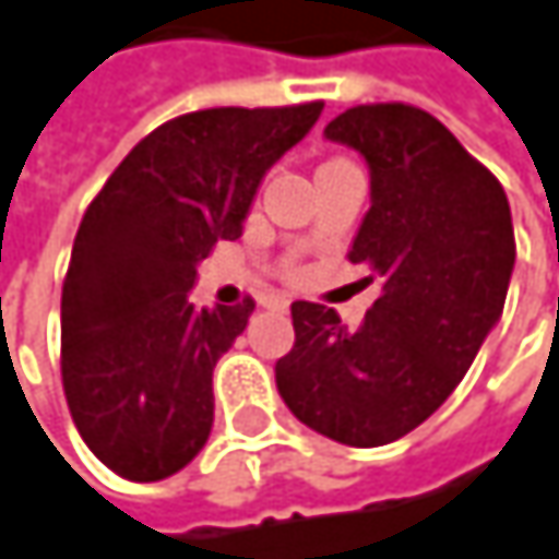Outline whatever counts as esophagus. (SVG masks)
<instances>
[{"label": "esophagus", "mask_w": 559, "mask_h": 559, "mask_svg": "<svg viewBox=\"0 0 559 559\" xmlns=\"http://www.w3.org/2000/svg\"><path fill=\"white\" fill-rule=\"evenodd\" d=\"M287 304H290L287 294H269V297H262V307H287Z\"/></svg>", "instance_id": "34e87169"}]
</instances>
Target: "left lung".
I'll return each mask as SVG.
<instances>
[{"label":"left lung","mask_w":559,"mask_h":559,"mask_svg":"<svg viewBox=\"0 0 559 559\" xmlns=\"http://www.w3.org/2000/svg\"><path fill=\"white\" fill-rule=\"evenodd\" d=\"M326 139L369 162L372 206L346 259L369 265L385 290L353 333L333 307L294 300V349L275 379L310 430L382 447L450 397L502 317L511 210L499 177L417 106H353Z\"/></svg>","instance_id":"obj_1"}]
</instances>
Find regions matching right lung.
I'll list each match as a JSON object with an SVG mask.
<instances>
[{
    "label": "right lung",
    "instance_id": "right-lung-1",
    "mask_svg": "<svg viewBox=\"0 0 559 559\" xmlns=\"http://www.w3.org/2000/svg\"><path fill=\"white\" fill-rule=\"evenodd\" d=\"M323 103L219 106L168 119L86 206L60 290V379L83 443L122 479L183 469L213 427V366L255 300L197 310L187 290L239 239L265 170Z\"/></svg>",
    "mask_w": 559,
    "mask_h": 559
}]
</instances>
